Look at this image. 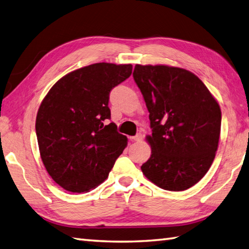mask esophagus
Returning <instances> with one entry per match:
<instances>
[{
    "instance_id": "obj_1",
    "label": "esophagus",
    "mask_w": 249,
    "mask_h": 249,
    "mask_svg": "<svg viewBox=\"0 0 249 249\" xmlns=\"http://www.w3.org/2000/svg\"><path fill=\"white\" fill-rule=\"evenodd\" d=\"M141 139H142V136H141V134H137L136 136H131L130 137L131 141H140Z\"/></svg>"
}]
</instances>
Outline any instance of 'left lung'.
I'll list each match as a JSON object with an SVG mask.
<instances>
[{
    "instance_id": "obj_1",
    "label": "left lung",
    "mask_w": 249,
    "mask_h": 249,
    "mask_svg": "<svg viewBox=\"0 0 249 249\" xmlns=\"http://www.w3.org/2000/svg\"><path fill=\"white\" fill-rule=\"evenodd\" d=\"M149 111L152 152L141 170L168 191L197 183L215 159L221 111L192 72L168 66L136 65L133 73Z\"/></svg>"
}]
</instances>
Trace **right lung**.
<instances>
[{
    "label": "right lung",
    "mask_w": 249,
    "mask_h": 249,
    "mask_svg": "<svg viewBox=\"0 0 249 249\" xmlns=\"http://www.w3.org/2000/svg\"><path fill=\"white\" fill-rule=\"evenodd\" d=\"M131 65L99 62L70 72L38 108L36 131L41 158L53 181L87 192L108 178L127 144L111 119L110 91L131 74Z\"/></svg>",
    "instance_id": "obj_1"
}]
</instances>
